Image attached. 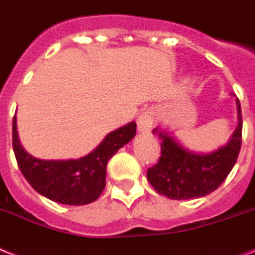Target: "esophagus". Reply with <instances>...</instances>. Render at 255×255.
I'll return each mask as SVG.
<instances>
[{
	"label": "esophagus",
	"mask_w": 255,
	"mask_h": 255,
	"mask_svg": "<svg viewBox=\"0 0 255 255\" xmlns=\"http://www.w3.org/2000/svg\"><path fill=\"white\" fill-rule=\"evenodd\" d=\"M156 123V113L152 109L146 110L138 117L137 128L141 133H146L152 129V127Z\"/></svg>",
	"instance_id": "1"
}]
</instances>
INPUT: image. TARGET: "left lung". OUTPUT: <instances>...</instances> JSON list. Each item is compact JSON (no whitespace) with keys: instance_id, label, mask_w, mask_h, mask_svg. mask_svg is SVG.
<instances>
[{"instance_id":"1","label":"left lung","mask_w":255,"mask_h":255,"mask_svg":"<svg viewBox=\"0 0 255 255\" xmlns=\"http://www.w3.org/2000/svg\"><path fill=\"white\" fill-rule=\"evenodd\" d=\"M239 126L225 146L207 154L183 148L174 136L153 129L161 138V156L154 166L149 167L146 178L161 195L169 199L186 200L202 198L215 191L235 166L242 138L241 105L237 98Z\"/></svg>"}]
</instances>
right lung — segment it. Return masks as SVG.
<instances>
[{
    "mask_svg": "<svg viewBox=\"0 0 255 255\" xmlns=\"http://www.w3.org/2000/svg\"><path fill=\"white\" fill-rule=\"evenodd\" d=\"M136 134V123L110 132L97 149L78 160H39L20 145L16 119H13V149L16 162L27 182L40 195L69 206L94 202L106 186L107 162Z\"/></svg>",
    "mask_w": 255,
    "mask_h": 255,
    "instance_id": "1",
    "label": "right lung"
}]
</instances>
